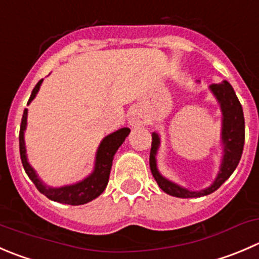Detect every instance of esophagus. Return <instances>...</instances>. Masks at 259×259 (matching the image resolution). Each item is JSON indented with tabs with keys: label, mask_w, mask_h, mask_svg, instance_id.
<instances>
[{
	"label": "esophagus",
	"mask_w": 259,
	"mask_h": 259,
	"mask_svg": "<svg viewBox=\"0 0 259 259\" xmlns=\"http://www.w3.org/2000/svg\"><path fill=\"white\" fill-rule=\"evenodd\" d=\"M129 124L134 127H138L140 126V125L147 124V117H145L144 112H143L142 109L133 110L129 117Z\"/></svg>",
	"instance_id": "obj_1"
}]
</instances>
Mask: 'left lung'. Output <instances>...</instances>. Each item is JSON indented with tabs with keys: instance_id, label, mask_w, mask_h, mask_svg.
I'll list each match as a JSON object with an SVG mask.
<instances>
[{
	"instance_id": "left-lung-1",
	"label": "left lung",
	"mask_w": 259,
	"mask_h": 259,
	"mask_svg": "<svg viewBox=\"0 0 259 259\" xmlns=\"http://www.w3.org/2000/svg\"><path fill=\"white\" fill-rule=\"evenodd\" d=\"M209 89L215 96V99L218 100L220 109H222V144L224 148L220 170L211 186L201 191H190L163 177L158 170L157 159H155V155H157L158 148L160 144L159 135L157 133L152 134V149H150L149 157L150 170H152V175L154 180L157 181L158 186L170 196L188 199V197H201L210 195L214 191H217L232 176V173L234 172L238 163H239L240 157H242L245 135L244 115H243L242 105H240L232 84L228 81L211 84Z\"/></svg>"
}]
</instances>
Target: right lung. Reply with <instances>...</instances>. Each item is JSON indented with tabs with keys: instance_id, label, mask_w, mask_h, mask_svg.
Masks as SVG:
<instances>
[{
	"instance_id": "add662e5",
	"label": "right lung",
	"mask_w": 259,
	"mask_h": 259,
	"mask_svg": "<svg viewBox=\"0 0 259 259\" xmlns=\"http://www.w3.org/2000/svg\"><path fill=\"white\" fill-rule=\"evenodd\" d=\"M42 79H40L34 87L30 96L27 105L35 99L36 94L39 92L40 86H41ZM27 124V109L24 110L21 119V126H20V135H19V143H20V157H21L22 165L29 176L30 180L32 181L37 190L47 196L48 199L52 201L60 202V204L67 205H83L87 202L92 201L96 197H99L106 188L107 182H109L110 170H111L112 159H114L115 153L117 152L120 145L124 143L125 138L129 135L130 129L129 127H121V129L116 130L112 134H109L102 139L101 144H100L99 149L96 153V160H95V168L90 176H87L84 180L79 181V182L73 183V185L62 186V187H50L47 186L39 176L36 175L34 168L30 165L29 160H27L26 155V147H25V129H26Z\"/></svg>"
}]
</instances>
